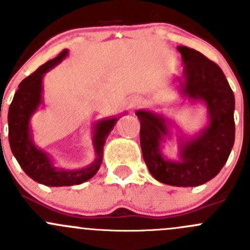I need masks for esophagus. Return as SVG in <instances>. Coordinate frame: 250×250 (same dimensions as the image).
Listing matches in <instances>:
<instances>
[{"instance_id":"1","label":"esophagus","mask_w":250,"mask_h":250,"mask_svg":"<svg viewBox=\"0 0 250 250\" xmlns=\"http://www.w3.org/2000/svg\"><path fill=\"white\" fill-rule=\"evenodd\" d=\"M128 105H129L130 109H135L137 106H139L140 105V99L139 98H130L129 99V103H128Z\"/></svg>"}]
</instances>
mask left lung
Returning <instances> with one entry per match:
<instances>
[{
  "label": "left lung",
  "instance_id": "8db88e82",
  "mask_svg": "<svg viewBox=\"0 0 250 250\" xmlns=\"http://www.w3.org/2000/svg\"><path fill=\"white\" fill-rule=\"evenodd\" d=\"M184 62L181 92L192 102H203L209 123L200 134L183 141L180 160H166L161 143L169 135L168 121L151 111L139 110L140 145L148 172L172 186H198L218 175L234 143V95L223 70L202 53L179 46Z\"/></svg>",
  "mask_w": 250,
  "mask_h": 250
}]
</instances>
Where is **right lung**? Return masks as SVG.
<instances>
[{
  "label": "right lung",
  "instance_id": "add662e5",
  "mask_svg": "<svg viewBox=\"0 0 250 250\" xmlns=\"http://www.w3.org/2000/svg\"><path fill=\"white\" fill-rule=\"evenodd\" d=\"M67 55L64 49L58 57L41 65L34 74L20 82L8 111V139L11 150L25 173L46 186L78 185L97 174L103 162L104 145L120 117L102 120L94 125L93 145L97 158L82 169L66 170L53 166L49 156L34 144L30 130V118L42 104V80L44 74L59 64Z\"/></svg>",
  "mask_w": 250,
  "mask_h": 250
}]
</instances>
